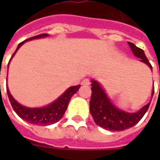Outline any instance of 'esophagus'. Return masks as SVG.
<instances>
[{"label":"esophagus","mask_w":160,"mask_h":160,"mask_svg":"<svg viewBox=\"0 0 160 160\" xmlns=\"http://www.w3.org/2000/svg\"><path fill=\"white\" fill-rule=\"evenodd\" d=\"M90 83H91V82H90L89 78H84L82 81V84H83V85H89Z\"/></svg>","instance_id":"esophagus-1"}]
</instances>
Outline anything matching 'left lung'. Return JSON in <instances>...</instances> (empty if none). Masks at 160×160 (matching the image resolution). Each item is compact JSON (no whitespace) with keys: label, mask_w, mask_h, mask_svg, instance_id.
I'll list each match as a JSON object with an SVG mask.
<instances>
[{"label":"left lung","mask_w":160,"mask_h":160,"mask_svg":"<svg viewBox=\"0 0 160 160\" xmlns=\"http://www.w3.org/2000/svg\"><path fill=\"white\" fill-rule=\"evenodd\" d=\"M128 44L132 53L141 58V61L146 63L152 69V67L145 56L143 50L135 46L132 42H128ZM91 89L92 97L90 101V112L98 126L109 131H123L135 126L142 118L151 104V102H149L136 113H126L114 106L108 100L101 85L94 80H92ZM154 90L152 92V96Z\"/></svg>","instance_id":"obj_1"}]
</instances>
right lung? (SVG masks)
<instances>
[{
  "mask_svg": "<svg viewBox=\"0 0 160 160\" xmlns=\"http://www.w3.org/2000/svg\"><path fill=\"white\" fill-rule=\"evenodd\" d=\"M47 35H48L47 34H38V35L33 36L28 40L20 42L17 48V50L15 51V52L13 53L12 57L14 56V54L18 51V49L25 42L28 40H32V39H35V38L44 37ZM79 88H80V84L76 85V86H72V87L67 90L57 101H55L47 107L40 108H30L24 107V106H22L19 103L16 102L14 98L9 93V91L8 89H7V93H8L9 102H10V104L13 108L14 111L18 114V117L21 118L22 119H24L30 124H34V125L49 126V125H52L54 123L58 122L59 119H61V118L63 117V115L68 108V102L70 101L71 97L77 92Z\"/></svg>",
  "mask_w": 160,
  "mask_h": 160,
  "instance_id": "1",
  "label": "right lung"
}]
</instances>
